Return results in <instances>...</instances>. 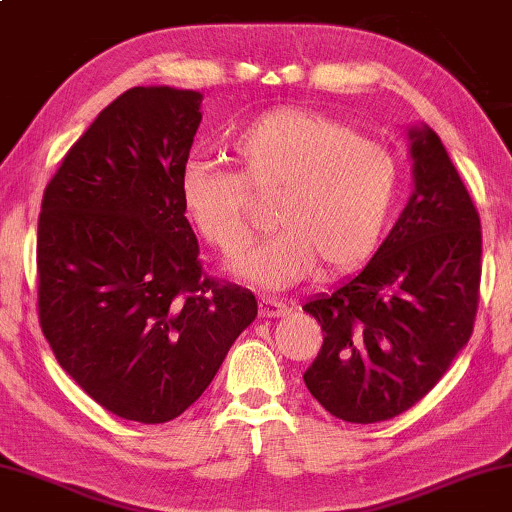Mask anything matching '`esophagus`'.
<instances>
[{"instance_id":"obj_1","label":"esophagus","mask_w":512,"mask_h":512,"mask_svg":"<svg viewBox=\"0 0 512 512\" xmlns=\"http://www.w3.org/2000/svg\"><path fill=\"white\" fill-rule=\"evenodd\" d=\"M287 312H289V308H287L285 301H278V299H262V301H259V315L266 317V319L285 317Z\"/></svg>"}]
</instances>
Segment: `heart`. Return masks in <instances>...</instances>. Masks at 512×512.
I'll return each mask as SVG.
<instances>
[{"label": "heart", "instance_id": "1", "mask_svg": "<svg viewBox=\"0 0 512 512\" xmlns=\"http://www.w3.org/2000/svg\"><path fill=\"white\" fill-rule=\"evenodd\" d=\"M236 170L190 163L181 207L204 243L227 257L253 239L248 190L276 195L264 243L234 264L250 285L285 289L317 271H347L377 253L400 202V160L352 121L305 108L264 112L230 142Z\"/></svg>", "mask_w": 512, "mask_h": 512}]
</instances>
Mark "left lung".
Returning <instances> with one entry per match:
<instances>
[{
    "mask_svg": "<svg viewBox=\"0 0 512 512\" xmlns=\"http://www.w3.org/2000/svg\"><path fill=\"white\" fill-rule=\"evenodd\" d=\"M414 193L358 276L303 305L324 345L303 381L347 423H379L427 395L474 331L480 218L430 126H414Z\"/></svg>",
    "mask_w": 512,
    "mask_h": 512,
    "instance_id": "left-lung-1",
    "label": "left lung"
}]
</instances>
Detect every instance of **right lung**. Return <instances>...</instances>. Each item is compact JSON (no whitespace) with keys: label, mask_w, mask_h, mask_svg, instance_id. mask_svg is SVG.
Wrapping results in <instances>:
<instances>
[{"label":"right lung","mask_w":512,"mask_h":512,"mask_svg":"<svg viewBox=\"0 0 512 512\" xmlns=\"http://www.w3.org/2000/svg\"><path fill=\"white\" fill-rule=\"evenodd\" d=\"M200 105L190 89L124 91L43 193L38 322L75 384L126 421L181 416L257 317L253 292L202 271L181 207Z\"/></svg>","instance_id":"1"}]
</instances>
